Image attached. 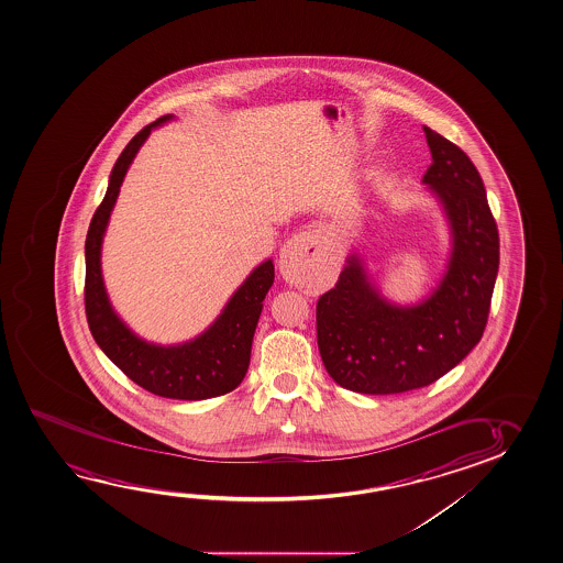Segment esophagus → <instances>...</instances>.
I'll return each mask as SVG.
<instances>
[{
  "mask_svg": "<svg viewBox=\"0 0 563 563\" xmlns=\"http://www.w3.org/2000/svg\"><path fill=\"white\" fill-rule=\"evenodd\" d=\"M325 250L323 230L308 229L294 234L280 253V269H311L318 265Z\"/></svg>",
  "mask_w": 563,
  "mask_h": 563,
  "instance_id": "obj_1",
  "label": "esophagus"
}]
</instances>
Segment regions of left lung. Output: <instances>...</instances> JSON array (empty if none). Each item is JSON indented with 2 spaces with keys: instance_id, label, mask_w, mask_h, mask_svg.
Returning <instances> with one entry per match:
<instances>
[{
  "instance_id": "obj_1",
  "label": "left lung",
  "mask_w": 563,
  "mask_h": 563,
  "mask_svg": "<svg viewBox=\"0 0 563 563\" xmlns=\"http://www.w3.org/2000/svg\"><path fill=\"white\" fill-rule=\"evenodd\" d=\"M432 166L422 178L449 229L440 283L420 302L385 298L354 247L318 302V346L336 384L393 395L433 384L481 343L499 267V234L471 158L424 128Z\"/></svg>"
}]
</instances>
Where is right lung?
I'll use <instances>...</instances> for the list:
<instances>
[{"label": "right lung", "instance_id": "1", "mask_svg": "<svg viewBox=\"0 0 563 563\" xmlns=\"http://www.w3.org/2000/svg\"><path fill=\"white\" fill-rule=\"evenodd\" d=\"M172 120L174 115H163L139 131L110 172L107 196L90 220L85 242V310L100 351L131 382L166 399L203 400L234 391L244 379L263 300L275 280L273 260L263 261L245 277L203 333L178 344L148 343L123 323L108 298L100 263L108 220L123 178L151 131Z\"/></svg>", "mask_w": 563, "mask_h": 563}]
</instances>
